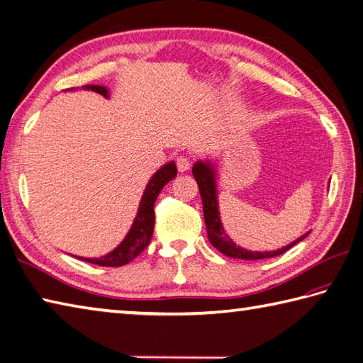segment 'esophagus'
Instances as JSON below:
<instances>
[{
	"mask_svg": "<svg viewBox=\"0 0 363 363\" xmlns=\"http://www.w3.org/2000/svg\"><path fill=\"white\" fill-rule=\"evenodd\" d=\"M176 165H177V169H179V173H184L187 172V169H190L191 160L187 156H179L176 159Z\"/></svg>",
	"mask_w": 363,
	"mask_h": 363,
	"instance_id": "esophagus-1",
	"label": "esophagus"
}]
</instances>
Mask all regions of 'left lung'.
<instances>
[{"instance_id":"left-lung-1","label":"left lung","mask_w":363,"mask_h":363,"mask_svg":"<svg viewBox=\"0 0 363 363\" xmlns=\"http://www.w3.org/2000/svg\"><path fill=\"white\" fill-rule=\"evenodd\" d=\"M191 173H194V177L198 182L199 194H201V199H203V212H204V221L207 228V237H209L213 248H217L220 252L225 254V256L234 257V259H243V260H259V259L274 257L290 250L291 246H295L298 242H301L303 238L309 235V233H307L303 237H299L298 240L276 251L262 252V251H248L245 248H240V246H237L226 235L225 229H223V225H221L220 212H218V199H217V179H215L217 174H215L213 165H211L209 162L198 160L194 165V168H191Z\"/></svg>"}]
</instances>
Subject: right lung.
Returning a JSON list of instances; mask_svg holds the SVG:
<instances>
[{
	"instance_id": "add662e5",
	"label": "right lung",
	"mask_w": 363,
	"mask_h": 363,
	"mask_svg": "<svg viewBox=\"0 0 363 363\" xmlns=\"http://www.w3.org/2000/svg\"><path fill=\"white\" fill-rule=\"evenodd\" d=\"M84 89L94 90L103 96L109 95V91L103 86H84ZM176 174L177 169L174 162H169V164H165L160 169H157V173L151 177L148 186L145 189L140 206H138V212L133 223V228L129 229L125 240H123L117 248L98 259H78L90 262V264H95L99 267H121L129 264L130 260H134L138 254L150 245V240L152 237L154 220H156V217H154V203H156L160 190L165 187V184L174 179Z\"/></svg>"
}]
</instances>
